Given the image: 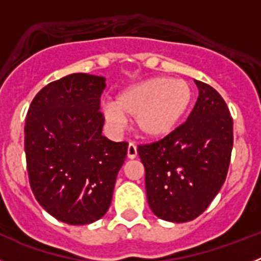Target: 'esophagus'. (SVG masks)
<instances>
[{"mask_svg": "<svg viewBox=\"0 0 261 261\" xmlns=\"http://www.w3.org/2000/svg\"><path fill=\"white\" fill-rule=\"evenodd\" d=\"M126 154H128L129 159H135L136 156H137V146L130 142V144L128 145V150H126Z\"/></svg>", "mask_w": 261, "mask_h": 261, "instance_id": "esophagus-1", "label": "esophagus"}]
</instances>
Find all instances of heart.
Masks as SVG:
<instances>
[{"label": "heart", "instance_id": "heart-1", "mask_svg": "<svg viewBox=\"0 0 261 261\" xmlns=\"http://www.w3.org/2000/svg\"><path fill=\"white\" fill-rule=\"evenodd\" d=\"M193 91L184 80L154 77L120 91L115 103L102 107L103 117L114 128H123L125 116H135L140 135L162 138L174 130L192 102Z\"/></svg>", "mask_w": 261, "mask_h": 261}]
</instances>
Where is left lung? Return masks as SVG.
Segmentation results:
<instances>
[{
	"instance_id": "8db88e82",
	"label": "left lung",
	"mask_w": 261,
	"mask_h": 261,
	"mask_svg": "<svg viewBox=\"0 0 261 261\" xmlns=\"http://www.w3.org/2000/svg\"><path fill=\"white\" fill-rule=\"evenodd\" d=\"M199 98L188 119L163 140L138 146L151 212L188 222L208 208L225 183L232 149V119L222 96L195 81Z\"/></svg>"
}]
</instances>
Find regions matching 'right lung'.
<instances>
[{
  "label": "right lung",
  "instance_id": "add662e5",
  "mask_svg": "<svg viewBox=\"0 0 261 261\" xmlns=\"http://www.w3.org/2000/svg\"><path fill=\"white\" fill-rule=\"evenodd\" d=\"M106 78L74 73L36 94L24 126L30 186L39 204L68 225L102 218L112 201L126 142L102 136Z\"/></svg>",
  "mask_w": 261,
  "mask_h": 261
}]
</instances>
